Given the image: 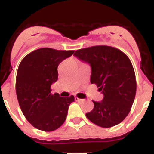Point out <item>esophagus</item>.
<instances>
[{"instance_id":"obj_1","label":"esophagus","mask_w":154,"mask_h":154,"mask_svg":"<svg viewBox=\"0 0 154 154\" xmlns=\"http://www.w3.org/2000/svg\"><path fill=\"white\" fill-rule=\"evenodd\" d=\"M75 100L76 101H79V102H80V101H83V99H80V98H78V97H75Z\"/></svg>"}]
</instances>
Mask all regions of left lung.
Returning <instances> with one entry per match:
<instances>
[{
	"label": "left lung",
	"instance_id": "obj_1",
	"mask_svg": "<svg viewBox=\"0 0 154 154\" xmlns=\"http://www.w3.org/2000/svg\"><path fill=\"white\" fill-rule=\"evenodd\" d=\"M74 56L91 66V83L103 94L100 102L92 100L94 109L86 113L87 119L104 128L119 125L130 112L136 92V74L129 57L106 45L77 50Z\"/></svg>",
	"mask_w": 154,
	"mask_h": 154
}]
</instances>
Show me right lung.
I'll use <instances>...</instances> for the list:
<instances>
[{"instance_id": "obj_1", "label": "right lung", "mask_w": 154, "mask_h": 154, "mask_svg": "<svg viewBox=\"0 0 154 154\" xmlns=\"http://www.w3.org/2000/svg\"><path fill=\"white\" fill-rule=\"evenodd\" d=\"M74 52L39 48L27 54L18 66L15 83L18 103L26 119L38 130L54 131L66 121L74 97L53 94L51 86L58 79L60 63Z\"/></svg>"}]
</instances>
